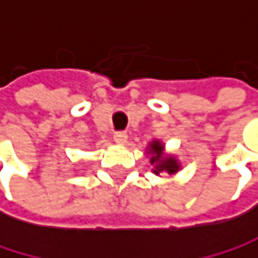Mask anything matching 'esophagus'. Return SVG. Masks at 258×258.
<instances>
[{
	"label": "esophagus",
	"instance_id": "obj_1",
	"mask_svg": "<svg viewBox=\"0 0 258 258\" xmlns=\"http://www.w3.org/2000/svg\"><path fill=\"white\" fill-rule=\"evenodd\" d=\"M113 140L116 142V143H125L127 142V133L125 131H115L113 133Z\"/></svg>",
	"mask_w": 258,
	"mask_h": 258
}]
</instances>
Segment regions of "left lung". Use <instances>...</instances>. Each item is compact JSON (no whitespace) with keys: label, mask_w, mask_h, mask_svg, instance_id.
I'll use <instances>...</instances> for the list:
<instances>
[{"label":"left lung","mask_w":258,"mask_h":258,"mask_svg":"<svg viewBox=\"0 0 258 258\" xmlns=\"http://www.w3.org/2000/svg\"><path fill=\"white\" fill-rule=\"evenodd\" d=\"M151 164H155V169H154V173L155 175H160L163 172L166 173H176L179 166L176 163L175 158H164L163 157V146L160 142H152L151 143Z\"/></svg>","instance_id":"1"}]
</instances>
